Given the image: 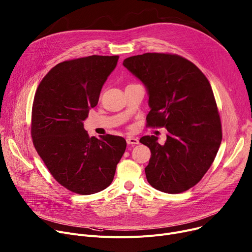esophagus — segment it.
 <instances>
[{"instance_id":"esophagus-1","label":"esophagus","mask_w":252,"mask_h":252,"mask_svg":"<svg viewBox=\"0 0 252 252\" xmlns=\"http://www.w3.org/2000/svg\"><path fill=\"white\" fill-rule=\"evenodd\" d=\"M126 143L128 145H138L139 144V140L137 138H133V137H127L126 138Z\"/></svg>"}]
</instances>
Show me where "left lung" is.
<instances>
[{
  "label": "left lung",
  "mask_w": 252,
  "mask_h": 252,
  "mask_svg": "<svg viewBox=\"0 0 252 252\" xmlns=\"http://www.w3.org/2000/svg\"><path fill=\"white\" fill-rule=\"evenodd\" d=\"M149 92L148 127H166L167 140L155 136L140 142L151 151L145 168L151 187L180 193L198 183L214 162L222 141L219 110L204 73L175 54L147 53L124 61Z\"/></svg>",
  "instance_id": "obj_1"
}]
</instances>
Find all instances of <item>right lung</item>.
<instances>
[{
  "label": "right lung",
  "mask_w": 252,
  "mask_h": 252,
  "mask_svg": "<svg viewBox=\"0 0 252 252\" xmlns=\"http://www.w3.org/2000/svg\"><path fill=\"white\" fill-rule=\"evenodd\" d=\"M117 60L94 55L63 61L44 76L33 99L31 137L36 152L61 186L78 194L109 187L126 148L120 136L90 138L83 125Z\"/></svg>",
  "instance_id": "1"
}]
</instances>
